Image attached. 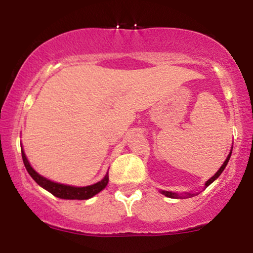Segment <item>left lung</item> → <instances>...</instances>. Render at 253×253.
Listing matches in <instances>:
<instances>
[{"mask_svg": "<svg viewBox=\"0 0 253 253\" xmlns=\"http://www.w3.org/2000/svg\"><path fill=\"white\" fill-rule=\"evenodd\" d=\"M231 153H232V152H229L228 157H227V158H226L225 163L222 164V167L220 168L219 171H217V172L215 173V175H214L213 177H211V179H208V181L206 182V188H207L208 185L211 184V183H213L214 181H215V179L217 178V177H219L220 175H221V172H222V171H223V169H225V168H226V165H227V163H228V161H229V157H231ZM162 194H164V195H165V196H168V197H171V199H178V197H181V195H178V194H176V193H171V191H165V190H162ZM187 196H191V195H190V194H188Z\"/></svg>", "mask_w": 253, "mask_h": 253, "instance_id": "8db88e82", "label": "left lung"}]
</instances>
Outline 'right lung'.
<instances>
[{
  "label": "right lung",
  "mask_w": 253,
  "mask_h": 253,
  "mask_svg": "<svg viewBox=\"0 0 253 253\" xmlns=\"http://www.w3.org/2000/svg\"><path fill=\"white\" fill-rule=\"evenodd\" d=\"M22 153V161L26 167V170L28 171L32 178L36 181L40 187H42L43 189L50 191L52 195L59 197V199H65V200H88L90 197H92L96 194L100 193L101 190L106 188V185L108 184L109 176L107 173L104 176L103 179H101L100 182L95 183L92 185H88V187H71V185H65L60 184V183H54L50 181V179L45 178V177L40 176L39 173L36 172V170L30 165V162L26 158V155L24 150L21 149Z\"/></svg>",
  "instance_id": "add662e5"
}]
</instances>
